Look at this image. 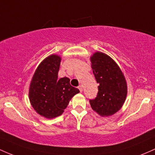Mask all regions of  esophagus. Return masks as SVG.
Here are the masks:
<instances>
[{
    "instance_id": "1",
    "label": "esophagus",
    "mask_w": 155,
    "mask_h": 155,
    "mask_svg": "<svg viewBox=\"0 0 155 155\" xmlns=\"http://www.w3.org/2000/svg\"><path fill=\"white\" fill-rule=\"evenodd\" d=\"M79 91L81 92L83 91V87L81 86V85H79Z\"/></svg>"
}]
</instances>
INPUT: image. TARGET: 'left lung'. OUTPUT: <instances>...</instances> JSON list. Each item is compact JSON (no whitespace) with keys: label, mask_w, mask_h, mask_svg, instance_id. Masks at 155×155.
Returning <instances> with one entry per match:
<instances>
[{"label":"left lung","mask_w":155,"mask_h":155,"mask_svg":"<svg viewBox=\"0 0 155 155\" xmlns=\"http://www.w3.org/2000/svg\"><path fill=\"white\" fill-rule=\"evenodd\" d=\"M90 61L99 84L96 97L90 100V106L101 117L111 116L122 108L125 101L127 93L125 78L116 62L104 53H94Z\"/></svg>","instance_id":"1"}]
</instances>
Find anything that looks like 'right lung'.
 Wrapping results in <instances>:
<instances>
[{"mask_svg":"<svg viewBox=\"0 0 155 155\" xmlns=\"http://www.w3.org/2000/svg\"><path fill=\"white\" fill-rule=\"evenodd\" d=\"M61 58L51 54L41 62L32 78L29 88V100L34 110L41 116L52 119L63 113L69 101L79 89L70 84V79H58Z\"/></svg>","mask_w":155,"mask_h":155,"instance_id":"right-lung-1","label":"right lung"}]
</instances>
